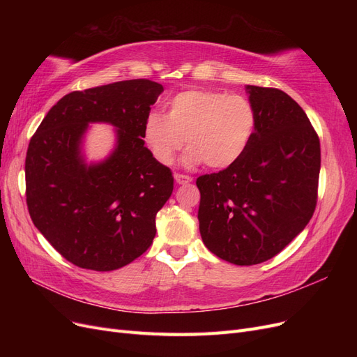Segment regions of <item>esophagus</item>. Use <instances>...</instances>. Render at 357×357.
Returning <instances> with one entry per match:
<instances>
[{
  "instance_id": "1",
  "label": "esophagus",
  "mask_w": 357,
  "mask_h": 357,
  "mask_svg": "<svg viewBox=\"0 0 357 357\" xmlns=\"http://www.w3.org/2000/svg\"><path fill=\"white\" fill-rule=\"evenodd\" d=\"M176 183L177 185H186V183H190L193 178L189 176H183V174H174Z\"/></svg>"
}]
</instances>
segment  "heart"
<instances>
[{
	"label": "heart",
	"mask_w": 357,
	"mask_h": 357,
	"mask_svg": "<svg viewBox=\"0 0 357 357\" xmlns=\"http://www.w3.org/2000/svg\"><path fill=\"white\" fill-rule=\"evenodd\" d=\"M256 128L253 105L243 95L189 89L167 102V114L153 112L143 126L144 142L162 165H171L178 150L189 146L186 165L222 169L235 164L250 144Z\"/></svg>",
	"instance_id": "1"
}]
</instances>
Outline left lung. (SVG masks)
Here are the masks:
<instances>
[{"mask_svg": "<svg viewBox=\"0 0 357 357\" xmlns=\"http://www.w3.org/2000/svg\"><path fill=\"white\" fill-rule=\"evenodd\" d=\"M256 128L244 155L197 178L205 247L223 261L256 265L305 229L317 202L320 142L305 112L274 88L245 86Z\"/></svg>", "mask_w": 357, "mask_h": 357, "instance_id": "1", "label": "left lung"}]
</instances>
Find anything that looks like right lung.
<instances>
[{
    "label": "right lung",
    "instance_id": "1",
    "mask_svg": "<svg viewBox=\"0 0 357 357\" xmlns=\"http://www.w3.org/2000/svg\"><path fill=\"white\" fill-rule=\"evenodd\" d=\"M162 92V84L146 79L71 92L32 135L25 160L28 211L71 264L113 271L152 244L156 214L174 188L171 169L152 156L143 137ZM91 123L115 128V147L98 162H88L82 152Z\"/></svg>",
    "mask_w": 357,
    "mask_h": 357
}]
</instances>
